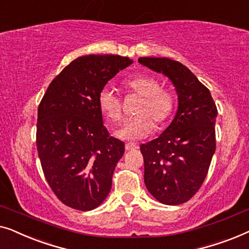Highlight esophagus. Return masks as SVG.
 I'll return each instance as SVG.
<instances>
[{"mask_svg":"<svg viewBox=\"0 0 249 249\" xmlns=\"http://www.w3.org/2000/svg\"><path fill=\"white\" fill-rule=\"evenodd\" d=\"M125 149H126V151H133V150L138 149V146H136L135 144H133V143H126Z\"/></svg>","mask_w":249,"mask_h":249,"instance_id":"1","label":"esophagus"}]
</instances>
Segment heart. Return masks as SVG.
<instances>
[{"instance_id":"b5f03b06","label":"heart","mask_w":249,"mask_h":249,"mask_svg":"<svg viewBox=\"0 0 249 249\" xmlns=\"http://www.w3.org/2000/svg\"><path fill=\"white\" fill-rule=\"evenodd\" d=\"M123 87L128 92L142 97L135 110V117L129 118L122 126L117 135L128 140L143 139L153 128H160L171 117L175 99L169 91L161 89L158 80L150 75H135L125 80ZM98 107L109 123L121 120L123 104L117 93L104 88L98 94Z\"/></svg>"}]
</instances>
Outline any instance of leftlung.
Here are the masks:
<instances>
[{
  "label": "left lung",
  "mask_w": 249,
  "mask_h": 249,
  "mask_svg": "<svg viewBox=\"0 0 249 249\" xmlns=\"http://www.w3.org/2000/svg\"><path fill=\"white\" fill-rule=\"evenodd\" d=\"M139 63L166 75L178 94L170 125L140 146L145 186L160 203L181 204L193 197L208 175L215 151L218 109L209 89L181 63L167 57H140Z\"/></svg>",
  "instance_id": "8db88e82"
}]
</instances>
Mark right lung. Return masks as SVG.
Wrapping results in <instances>:
<instances>
[{
  "instance_id": "1",
  "label": "right lung",
  "mask_w": 249,
  "mask_h": 249,
  "mask_svg": "<svg viewBox=\"0 0 249 249\" xmlns=\"http://www.w3.org/2000/svg\"><path fill=\"white\" fill-rule=\"evenodd\" d=\"M132 59L87 55L72 61L51 82L38 107L36 144L41 168L57 198L90 211L105 201L124 143L109 136L98 94Z\"/></svg>"
}]
</instances>
